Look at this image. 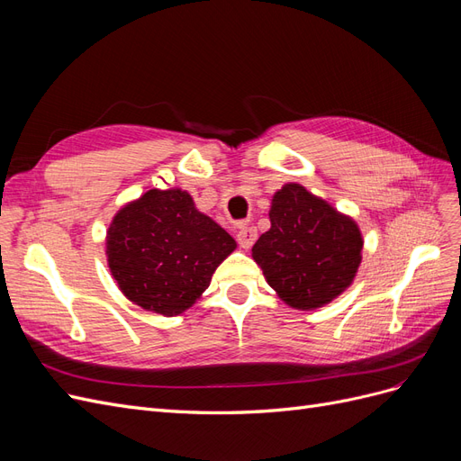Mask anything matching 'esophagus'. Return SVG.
Listing matches in <instances>:
<instances>
[{"label": "esophagus", "mask_w": 461, "mask_h": 461, "mask_svg": "<svg viewBox=\"0 0 461 461\" xmlns=\"http://www.w3.org/2000/svg\"><path fill=\"white\" fill-rule=\"evenodd\" d=\"M256 239H258L256 227H240L239 232H236V240H239L240 248H244V249L252 248L254 242H256Z\"/></svg>", "instance_id": "esophagus-1"}]
</instances>
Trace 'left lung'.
<instances>
[{
  "label": "left lung",
  "instance_id": "left-lung-1",
  "mask_svg": "<svg viewBox=\"0 0 461 461\" xmlns=\"http://www.w3.org/2000/svg\"><path fill=\"white\" fill-rule=\"evenodd\" d=\"M269 219L252 258L290 308H323L354 283L364 239L352 217L288 183L275 192Z\"/></svg>",
  "mask_w": 461,
  "mask_h": 461
}]
</instances>
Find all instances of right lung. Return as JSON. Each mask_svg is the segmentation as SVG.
Masks as SVG:
<instances>
[{
    "instance_id": "1",
    "label": "right lung",
    "mask_w": 461,
    "mask_h": 461,
    "mask_svg": "<svg viewBox=\"0 0 461 461\" xmlns=\"http://www.w3.org/2000/svg\"><path fill=\"white\" fill-rule=\"evenodd\" d=\"M234 248L232 236L180 188H153L122 205L105 236L109 271L122 294L165 317L192 308Z\"/></svg>"
}]
</instances>
